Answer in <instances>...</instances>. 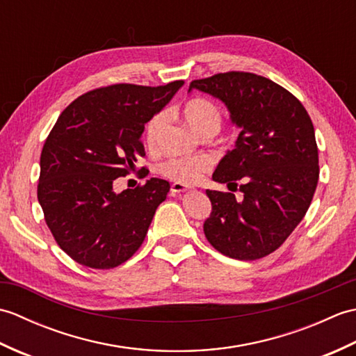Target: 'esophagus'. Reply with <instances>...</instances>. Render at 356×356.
<instances>
[{"label": "esophagus", "mask_w": 356, "mask_h": 356, "mask_svg": "<svg viewBox=\"0 0 356 356\" xmlns=\"http://www.w3.org/2000/svg\"><path fill=\"white\" fill-rule=\"evenodd\" d=\"M193 188L190 185H185V184H179V182H174L171 185V191L172 193H185V191H190Z\"/></svg>", "instance_id": "esophagus-1"}]
</instances>
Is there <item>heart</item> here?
<instances>
[{
	"mask_svg": "<svg viewBox=\"0 0 356 356\" xmlns=\"http://www.w3.org/2000/svg\"><path fill=\"white\" fill-rule=\"evenodd\" d=\"M184 116L199 134H216L222 125V110L216 102L208 97L195 96L184 105ZM166 125H168V113L165 110L157 111L148 119L143 131L145 143L149 148H156L161 142ZM211 170V161L205 156L195 157H170L159 165V172L163 177L174 182L191 185L199 182Z\"/></svg>",
	"mask_w": 356,
	"mask_h": 356,
	"instance_id": "b5f03b06",
	"label": "heart"
}]
</instances>
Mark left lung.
I'll use <instances>...</instances> for the list:
<instances>
[{
	"label": "left lung",
	"instance_id": "left-lung-1",
	"mask_svg": "<svg viewBox=\"0 0 356 356\" xmlns=\"http://www.w3.org/2000/svg\"><path fill=\"white\" fill-rule=\"evenodd\" d=\"M191 88L223 101L241 131L213 174L241 191H209L203 232L218 252L257 260L284 243L311 205L320 176L312 120L291 92L248 72L194 79ZM234 191V190H232Z\"/></svg>",
	"mask_w": 356,
	"mask_h": 356
}]
</instances>
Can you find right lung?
Returning a JSON list of instances; mask_svg holds the SVG:
<instances>
[{"label": "right lung", "instance_id": "add662e5", "mask_svg": "<svg viewBox=\"0 0 356 356\" xmlns=\"http://www.w3.org/2000/svg\"><path fill=\"white\" fill-rule=\"evenodd\" d=\"M182 86L184 81H172L95 88L74 99L53 125L41 151L38 200L53 238L82 266L116 268L145 240L170 184L151 177L116 194L113 182L136 170L145 156V124Z\"/></svg>", "mask_w": 356, "mask_h": 356}]
</instances>
